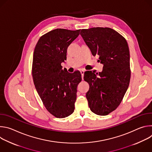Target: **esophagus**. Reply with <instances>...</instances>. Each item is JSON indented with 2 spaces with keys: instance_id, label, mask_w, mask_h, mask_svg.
Wrapping results in <instances>:
<instances>
[{
  "instance_id": "obj_1",
  "label": "esophagus",
  "mask_w": 152,
  "mask_h": 152,
  "mask_svg": "<svg viewBox=\"0 0 152 152\" xmlns=\"http://www.w3.org/2000/svg\"><path fill=\"white\" fill-rule=\"evenodd\" d=\"M84 72H85V71H84V70H80V74H81V75H82V79H83V75H84Z\"/></svg>"
}]
</instances>
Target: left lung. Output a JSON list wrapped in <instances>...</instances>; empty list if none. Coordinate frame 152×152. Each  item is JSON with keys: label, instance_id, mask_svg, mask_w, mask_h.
<instances>
[{"label": "left lung", "instance_id": "1", "mask_svg": "<svg viewBox=\"0 0 152 152\" xmlns=\"http://www.w3.org/2000/svg\"><path fill=\"white\" fill-rule=\"evenodd\" d=\"M80 34L93 56L103 64L102 72L87 71L84 80L89 83L86 94L91 111L106 115L117 109L131 79L130 53L126 39L110 28L82 29Z\"/></svg>", "mask_w": 152, "mask_h": 152}]
</instances>
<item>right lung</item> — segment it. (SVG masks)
Masks as SVG:
<instances>
[{
    "label": "right lung",
    "instance_id": "right-lung-1",
    "mask_svg": "<svg viewBox=\"0 0 152 152\" xmlns=\"http://www.w3.org/2000/svg\"><path fill=\"white\" fill-rule=\"evenodd\" d=\"M80 31H51L39 38L34 49L32 74L35 88L46 110L56 118L67 117L75 110L81 74L62 70L61 63Z\"/></svg>",
    "mask_w": 152,
    "mask_h": 152
}]
</instances>
